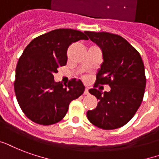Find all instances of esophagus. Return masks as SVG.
<instances>
[{"label": "esophagus", "mask_w": 159, "mask_h": 159, "mask_svg": "<svg viewBox=\"0 0 159 159\" xmlns=\"http://www.w3.org/2000/svg\"><path fill=\"white\" fill-rule=\"evenodd\" d=\"M84 95H89V88H88V87H86V88H85V89H84Z\"/></svg>", "instance_id": "obj_1"}]
</instances>
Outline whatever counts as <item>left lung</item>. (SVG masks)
Wrapping results in <instances>:
<instances>
[{
	"mask_svg": "<svg viewBox=\"0 0 159 159\" xmlns=\"http://www.w3.org/2000/svg\"><path fill=\"white\" fill-rule=\"evenodd\" d=\"M102 51L103 62L96 74L98 84H109V92L95 88L89 93L99 101L96 108L87 111L95 126L105 130L119 128L129 121L143 101L146 77L139 52L116 34L84 32Z\"/></svg>",
	"mask_w": 159,
	"mask_h": 159,
	"instance_id": "1",
	"label": "left lung"
}]
</instances>
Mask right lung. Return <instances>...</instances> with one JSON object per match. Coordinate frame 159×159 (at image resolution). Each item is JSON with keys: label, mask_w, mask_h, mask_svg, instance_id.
Listing matches in <instances>:
<instances>
[{"label": "right lung", "mask_w": 159, "mask_h": 159, "mask_svg": "<svg viewBox=\"0 0 159 159\" xmlns=\"http://www.w3.org/2000/svg\"><path fill=\"white\" fill-rule=\"evenodd\" d=\"M88 38L74 29H56L36 38L27 45L16 69L14 89L22 111L40 125H52L65 116L69 105L84 91L80 80L65 87L53 75L67 64V49L73 43Z\"/></svg>", "instance_id": "1"}]
</instances>
